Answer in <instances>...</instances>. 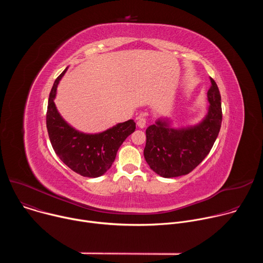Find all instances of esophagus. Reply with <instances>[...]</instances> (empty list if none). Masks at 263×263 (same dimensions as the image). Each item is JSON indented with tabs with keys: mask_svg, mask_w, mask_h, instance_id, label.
Here are the masks:
<instances>
[{
	"mask_svg": "<svg viewBox=\"0 0 263 263\" xmlns=\"http://www.w3.org/2000/svg\"><path fill=\"white\" fill-rule=\"evenodd\" d=\"M136 124L139 128H144L145 125H146V120L145 118H143V116H139L137 119H136Z\"/></svg>",
	"mask_w": 263,
	"mask_h": 263,
	"instance_id": "34e87169",
	"label": "esophagus"
}]
</instances>
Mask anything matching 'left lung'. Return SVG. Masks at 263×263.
I'll return each instance as SVG.
<instances>
[{"label":"left lung","instance_id":"obj_1","mask_svg":"<svg viewBox=\"0 0 263 263\" xmlns=\"http://www.w3.org/2000/svg\"><path fill=\"white\" fill-rule=\"evenodd\" d=\"M207 92L210 103L205 119L198 125L174 129L166 121H157L145 130L143 155L156 174L175 178L190 174L209 154L221 126L220 93L215 81Z\"/></svg>","mask_w":263,"mask_h":263}]
</instances>
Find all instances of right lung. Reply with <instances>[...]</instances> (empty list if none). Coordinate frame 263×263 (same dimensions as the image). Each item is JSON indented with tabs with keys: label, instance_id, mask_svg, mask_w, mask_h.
Listing matches in <instances>:
<instances>
[{
	"label": "right lung",
	"instance_id": "add662e5",
	"mask_svg": "<svg viewBox=\"0 0 263 263\" xmlns=\"http://www.w3.org/2000/svg\"><path fill=\"white\" fill-rule=\"evenodd\" d=\"M66 69L57 77L49 96V137L55 153L64 164L83 177L97 178L111 167L119 147L135 131V122L129 120L98 134H84L70 127L61 118L54 103L58 83Z\"/></svg>",
	"mask_w": 263,
	"mask_h": 263
}]
</instances>
